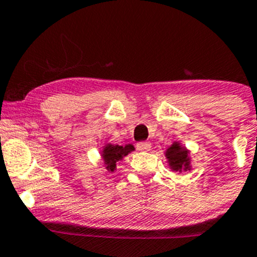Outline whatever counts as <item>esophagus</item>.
I'll use <instances>...</instances> for the list:
<instances>
[{"label":"esophagus","mask_w":257,"mask_h":257,"mask_svg":"<svg viewBox=\"0 0 257 257\" xmlns=\"http://www.w3.org/2000/svg\"><path fill=\"white\" fill-rule=\"evenodd\" d=\"M137 150L141 151V152H146V151H150L151 148V144L150 142H139V144L136 145Z\"/></svg>","instance_id":"1"}]
</instances>
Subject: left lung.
<instances>
[{"label":"left lung","instance_id":"8db88e82","mask_svg":"<svg viewBox=\"0 0 257 257\" xmlns=\"http://www.w3.org/2000/svg\"><path fill=\"white\" fill-rule=\"evenodd\" d=\"M169 168L173 172H188L192 169L190 151L178 141H174L165 152Z\"/></svg>","mask_w":257,"mask_h":257}]
</instances>
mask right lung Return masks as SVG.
I'll return each mask as SVG.
<instances>
[{
  "label": "right lung",
  "instance_id": "add662e5",
  "mask_svg": "<svg viewBox=\"0 0 257 257\" xmlns=\"http://www.w3.org/2000/svg\"><path fill=\"white\" fill-rule=\"evenodd\" d=\"M135 147L134 145L127 144L125 146H121V145H112V144H106L102 146V150L100 151V155H101L102 162H104L105 168L112 173L116 171V165H117L120 161H122L128 153L134 152Z\"/></svg>",
  "mask_w": 257,
  "mask_h": 257
}]
</instances>
